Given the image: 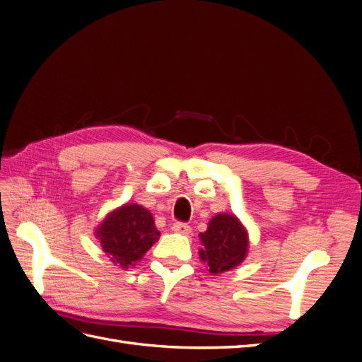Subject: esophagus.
Listing matches in <instances>:
<instances>
[{
    "instance_id": "1",
    "label": "esophagus",
    "mask_w": 362,
    "mask_h": 362,
    "mask_svg": "<svg viewBox=\"0 0 362 362\" xmlns=\"http://www.w3.org/2000/svg\"><path fill=\"white\" fill-rule=\"evenodd\" d=\"M172 231L177 233V234H182V235H189L192 233V228L187 223H182V222H177L172 225Z\"/></svg>"
}]
</instances>
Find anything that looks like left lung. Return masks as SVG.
I'll list each match as a JSON object with an SVG mask.
<instances>
[{
  "label": "left lung",
  "instance_id": "8db88e82",
  "mask_svg": "<svg viewBox=\"0 0 362 362\" xmlns=\"http://www.w3.org/2000/svg\"><path fill=\"white\" fill-rule=\"evenodd\" d=\"M199 238L202 243L199 257L206 262L211 275H222L235 269L247 257L249 234L235 214H216Z\"/></svg>",
  "mask_w": 362,
  "mask_h": 362
}]
</instances>
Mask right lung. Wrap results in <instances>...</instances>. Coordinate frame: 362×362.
Segmentation results:
<instances>
[{"label":"right lung","mask_w":362,"mask_h":362,"mask_svg":"<svg viewBox=\"0 0 362 362\" xmlns=\"http://www.w3.org/2000/svg\"><path fill=\"white\" fill-rule=\"evenodd\" d=\"M95 237L115 266L129 269L157 242L160 231L148 208L124 204L104 217Z\"/></svg>","instance_id":"right-lung-1"}]
</instances>
